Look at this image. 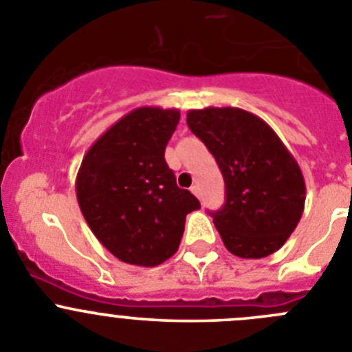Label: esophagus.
Returning <instances> with one entry per match:
<instances>
[{
	"mask_svg": "<svg viewBox=\"0 0 352 352\" xmlns=\"http://www.w3.org/2000/svg\"><path fill=\"white\" fill-rule=\"evenodd\" d=\"M190 190H192L193 195H197V197H199V195H201V188H199V185H193Z\"/></svg>",
	"mask_w": 352,
	"mask_h": 352,
	"instance_id": "obj_1",
	"label": "esophagus"
}]
</instances>
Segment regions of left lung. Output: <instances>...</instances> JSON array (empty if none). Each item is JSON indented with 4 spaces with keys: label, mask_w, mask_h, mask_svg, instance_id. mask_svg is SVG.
<instances>
[{
    "label": "left lung",
    "mask_w": 352,
    "mask_h": 352,
    "mask_svg": "<svg viewBox=\"0 0 352 352\" xmlns=\"http://www.w3.org/2000/svg\"><path fill=\"white\" fill-rule=\"evenodd\" d=\"M186 124L223 174L227 199L211 216L225 248L239 258L272 254L304 212L305 182L295 157L246 109H190Z\"/></svg>",
    "instance_id": "left-lung-1"
}]
</instances>
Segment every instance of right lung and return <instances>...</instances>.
Segmentation results:
<instances>
[{
  "mask_svg": "<svg viewBox=\"0 0 352 352\" xmlns=\"http://www.w3.org/2000/svg\"><path fill=\"white\" fill-rule=\"evenodd\" d=\"M178 109L141 106L115 122L85 153L76 199L99 243L131 265H160L178 251L188 212L201 202L176 185L164 159Z\"/></svg>",
  "mask_w": 352,
  "mask_h": 352,
  "instance_id": "add662e5",
  "label": "right lung"
}]
</instances>
